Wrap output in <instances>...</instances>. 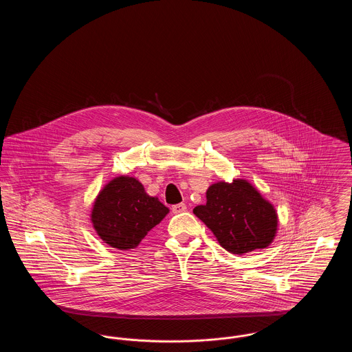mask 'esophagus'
<instances>
[{
    "label": "esophagus",
    "mask_w": 352,
    "mask_h": 352,
    "mask_svg": "<svg viewBox=\"0 0 352 352\" xmlns=\"http://www.w3.org/2000/svg\"><path fill=\"white\" fill-rule=\"evenodd\" d=\"M186 210H187V206H186L184 203H178V204H175V206L171 207L173 214H181V212H184Z\"/></svg>",
    "instance_id": "esophagus-1"
}]
</instances>
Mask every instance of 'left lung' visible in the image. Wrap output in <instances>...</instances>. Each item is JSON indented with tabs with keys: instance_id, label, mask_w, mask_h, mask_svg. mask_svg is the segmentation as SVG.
Here are the masks:
<instances>
[{
	"instance_id": "left-lung-1",
	"label": "left lung",
	"mask_w": 352,
	"mask_h": 352,
	"mask_svg": "<svg viewBox=\"0 0 352 352\" xmlns=\"http://www.w3.org/2000/svg\"><path fill=\"white\" fill-rule=\"evenodd\" d=\"M206 199V204L194 208V214L226 251L244 254L273 243L278 230L277 211L250 181L236 178L212 184Z\"/></svg>"
}]
</instances>
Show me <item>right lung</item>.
Returning <instances> with one entry per match:
<instances>
[{
  "label": "right lung",
  "instance_id": "obj_1",
  "mask_svg": "<svg viewBox=\"0 0 352 352\" xmlns=\"http://www.w3.org/2000/svg\"><path fill=\"white\" fill-rule=\"evenodd\" d=\"M168 211L157 197L146 194L137 178L118 175L105 184L95 198L91 223L105 244L129 251L138 247Z\"/></svg>",
  "mask_w": 352,
  "mask_h": 352
}]
</instances>
